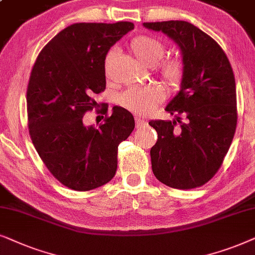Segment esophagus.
Listing matches in <instances>:
<instances>
[{"label":"esophagus","instance_id":"esophagus-1","mask_svg":"<svg viewBox=\"0 0 255 255\" xmlns=\"http://www.w3.org/2000/svg\"><path fill=\"white\" fill-rule=\"evenodd\" d=\"M135 122H136V127H141V126H144L145 124H147V121L140 117L135 118Z\"/></svg>","mask_w":255,"mask_h":255}]
</instances>
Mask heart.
I'll return each instance as SVG.
<instances>
[{"mask_svg":"<svg viewBox=\"0 0 255 255\" xmlns=\"http://www.w3.org/2000/svg\"><path fill=\"white\" fill-rule=\"evenodd\" d=\"M130 51L141 63L154 65L164 54V46L158 39L149 36H136L130 40ZM114 51H110L106 57V70ZM159 73L165 84L170 87H177L184 78V64L179 58L164 60L159 65ZM164 100V92L156 85L131 87L122 94L120 103L127 110L136 113H148Z\"/></svg>","mask_w":255,"mask_h":255,"instance_id":"1","label":"heart"}]
</instances>
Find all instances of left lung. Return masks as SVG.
I'll return each instance as SVG.
<instances>
[{"label":"left lung","mask_w":255,"mask_h":255,"mask_svg":"<svg viewBox=\"0 0 255 255\" xmlns=\"http://www.w3.org/2000/svg\"><path fill=\"white\" fill-rule=\"evenodd\" d=\"M143 26L174 40L184 64L181 90L165 107L176 120L149 122L157 131L150 149L152 172L170 188H198L219 170L236 133L232 66L219 44L191 23L150 22Z\"/></svg>","instance_id":"1"}]
</instances>
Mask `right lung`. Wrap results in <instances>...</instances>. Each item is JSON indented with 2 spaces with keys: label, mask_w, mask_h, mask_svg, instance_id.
I'll return each mask as SVG.
<instances>
[{
  "label": "right lung",
  "mask_w": 255,
  "mask_h": 255,
  "mask_svg": "<svg viewBox=\"0 0 255 255\" xmlns=\"http://www.w3.org/2000/svg\"><path fill=\"white\" fill-rule=\"evenodd\" d=\"M134 29L131 22L76 23L40 51L26 90L31 141L49 171L63 185L88 191L106 184L118 168V145L134 130L130 112L114 106L99 127L84 125L106 88L108 50Z\"/></svg>",
  "instance_id": "right-lung-1"
}]
</instances>
